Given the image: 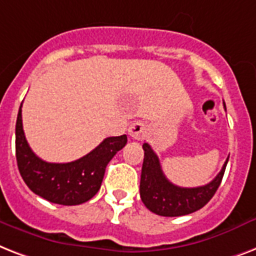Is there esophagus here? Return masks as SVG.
Listing matches in <instances>:
<instances>
[{
  "mask_svg": "<svg viewBox=\"0 0 256 256\" xmlns=\"http://www.w3.org/2000/svg\"><path fill=\"white\" fill-rule=\"evenodd\" d=\"M146 132H148L146 126L141 122H132L130 126V130H128V134H130L132 138H134V140H142V138H145Z\"/></svg>",
  "mask_w": 256,
  "mask_h": 256,
  "instance_id": "obj_1",
  "label": "esophagus"
}]
</instances>
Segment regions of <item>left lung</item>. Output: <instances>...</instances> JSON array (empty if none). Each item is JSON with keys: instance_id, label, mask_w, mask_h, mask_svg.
Listing matches in <instances>:
<instances>
[{"instance_id": "left-lung-1", "label": "left lung", "mask_w": 256, "mask_h": 256, "mask_svg": "<svg viewBox=\"0 0 256 256\" xmlns=\"http://www.w3.org/2000/svg\"><path fill=\"white\" fill-rule=\"evenodd\" d=\"M142 149L144 162L140 180L141 201L144 202L146 209L162 216H186L202 209L220 188L228 161V157L220 173L208 185L198 188H181L172 184L165 177L161 169L160 160L148 142L142 144Z\"/></svg>"}]
</instances>
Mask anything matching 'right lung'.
Wrapping results in <instances>:
<instances>
[{"instance_id": "right-lung-1", "label": "right lung", "mask_w": 256, "mask_h": 256, "mask_svg": "<svg viewBox=\"0 0 256 256\" xmlns=\"http://www.w3.org/2000/svg\"><path fill=\"white\" fill-rule=\"evenodd\" d=\"M21 107L16 124V157L20 173L28 189L58 205H80L91 200L99 192L108 162L126 146V134L104 138L79 160L66 164L47 162L28 146L22 126Z\"/></svg>"}]
</instances>
